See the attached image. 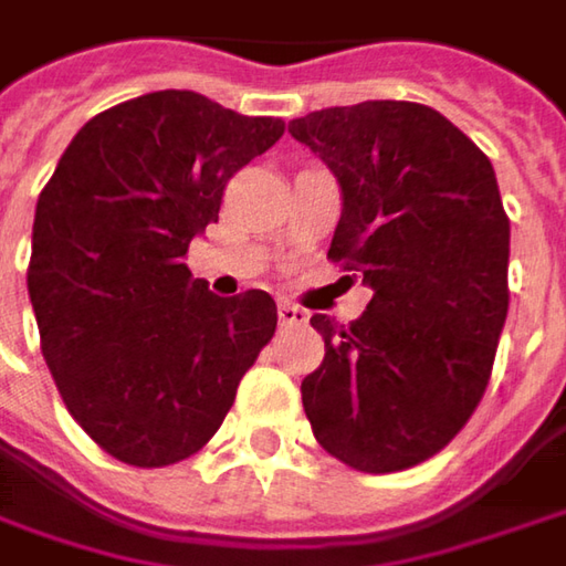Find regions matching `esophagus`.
I'll use <instances>...</instances> for the list:
<instances>
[{"mask_svg":"<svg viewBox=\"0 0 566 566\" xmlns=\"http://www.w3.org/2000/svg\"><path fill=\"white\" fill-rule=\"evenodd\" d=\"M311 319V314L304 311V307H297V304H291V301H282L279 304V323L282 326H304Z\"/></svg>","mask_w":566,"mask_h":566,"instance_id":"obj_1","label":"esophagus"}]
</instances>
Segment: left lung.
<instances>
[{"instance_id": "1", "label": "left lung", "mask_w": 566, "mask_h": 566, "mask_svg": "<svg viewBox=\"0 0 566 566\" xmlns=\"http://www.w3.org/2000/svg\"><path fill=\"white\" fill-rule=\"evenodd\" d=\"M336 176L329 259L375 291L301 381L316 442L355 471H403L446 449L481 403L510 311V217L490 159L416 102L323 108L287 124Z\"/></svg>"}]
</instances>
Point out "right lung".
I'll use <instances>...</instances> for the list:
<instances>
[{"label":"right lung","instance_id":"obj_1","mask_svg":"<svg viewBox=\"0 0 566 566\" xmlns=\"http://www.w3.org/2000/svg\"><path fill=\"white\" fill-rule=\"evenodd\" d=\"M284 134L198 92H150L73 137L38 198L28 294L73 419L117 461L176 464L233 407L272 339L265 291L217 297L185 252L223 185Z\"/></svg>","mask_w":566,"mask_h":566}]
</instances>
